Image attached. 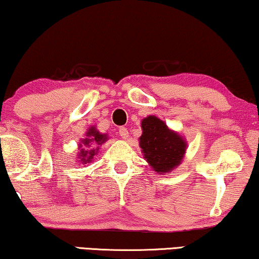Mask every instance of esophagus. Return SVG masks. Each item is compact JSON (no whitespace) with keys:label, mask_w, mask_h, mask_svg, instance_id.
Wrapping results in <instances>:
<instances>
[{"label":"esophagus","mask_w":259,"mask_h":259,"mask_svg":"<svg viewBox=\"0 0 259 259\" xmlns=\"http://www.w3.org/2000/svg\"><path fill=\"white\" fill-rule=\"evenodd\" d=\"M118 131H119V136H121L122 138H128V129L125 128V126H121V128L118 129Z\"/></svg>","instance_id":"esophagus-1"}]
</instances>
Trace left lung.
Masks as SVG:
<instances>
[{
    "label": "left lung",
    "instance_id": "8db88e82",
    "mask_svg": "<svg viewBox=\"0 0 259 259\" xmlns=\"http://www.w3.org/2000/svg\"><path fill=\"white\" fill-rule=\"evenodd\" d=\"M142 129L141 149L154 171L164 175L178 166L186 151L183 138L156 116L143 119Z\"/></svg>",
    "mask_w": 259,
    "mask_h": 259
}]
</instances>
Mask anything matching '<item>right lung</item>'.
Returning a JSON list of instances; mask_svg holds the SVG:
<instances>
[{"label":"right lung","instance_id":"add662e5","mask_svg":"<svg viewBox=\"0 0 259 259\" xmlns=\"http://www.w3.org/2000/svg\"><path fill=\"white\" fill-rule=\"evenodd\" d=\"M106 141H107L106 135L100 134L99 131L94 128V126H92V128L90 129V131H88V133H87V138H86V140H83L82 143H83L84 145H87V146H90V144H94V146H95V144L101 145L102 143L106 142ZM80 148H81V146H80ZM98 150L99 149H96V150L93 149V150H90V151H87V150L81 149L80 150L81 163H82V164L90 163V161L93 159V157L95 156L96 152H98Z\"/></svg>","mask_w":259,"mask_h":259}]
</instances>
